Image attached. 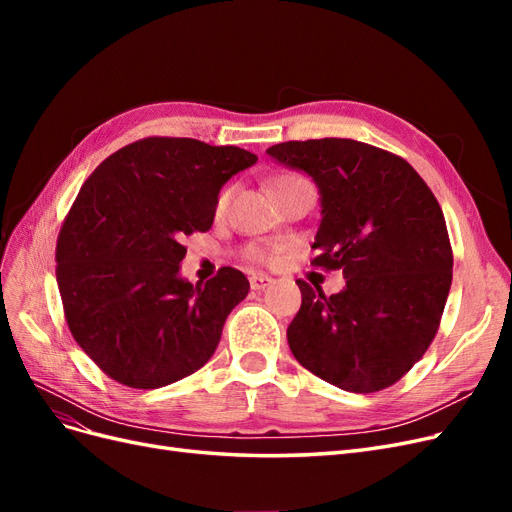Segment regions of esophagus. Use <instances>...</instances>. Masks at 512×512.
Listing matches in <instances>:
<instances>
[{
    "mask_svg": "<svg viewBox=\"0 0 512 512\" xmlns=\"http://www.w3.org/2000/svg\"><path fill=\"white\" fill-rule=\"evenodd\" d=\"M273 284V277H269V275H265V273H252L250 275V286H252V290H265V288H269Z\"/></svg>",
    "mask_w": 512,
    "mask_h": 512,
    "instance_id": "esophagus-1",
    "label": "esophagus"
}]
</instances>
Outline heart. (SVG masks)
Here are the masks:
<instances>
[{
    "instance_id": "heart-1",
    "label": "heart",
    "mask_w": 512,
    "mask_h": 512,
    "mask_svg": "<svg viewBox=\"0 0 512 512\" xmlns=\"http://www.w3.org/2000/svg\"><path fill=\"white\" fill-rule=\"evenodd\" d=\"M286 179H292V177H280V179H277L275 183H282V181H286ZM230 196H232V188L222 190V194L218 196V205H215V209H218V213H224V211L228 209ZM247 256H250V258H256V260H267V258H269L265 252L256 250V247H252V250H247Z\"/></svg>"
}]
</instances>
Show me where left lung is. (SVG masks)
I'll list each match as a JSON object with an SVG mask.
<instances>
[{
	"label": "left lung",
	"mask_w": 512,
	"mask_h": 512,
	"mask_svg": "<svg viewBox=\"0 0 512 512\" xmlns=\"http://www.w3.org/2000/svg\"><path fill=\"white\" fill-rule=\"evenodd\" d=\"M267 153L318 185L312 265L346 277L331 297L297 280L294 359L344 391H382L425 354L451 290L453 250L438 200L404 158L352 138L288 141Z\"/></svg>",
	"instance_id": "8db88e82"
}]
</instances>
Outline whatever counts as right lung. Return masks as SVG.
Masks as SVG:
<instances>
[{
  "instance_id": "1",
  "label": "right lung",
  "mask_w": 512,
  "mask_h": 512,
  "mask_svg": "<svg viewBox=\"0 0 512 512\" xmlns=\"http://www.w3.org/2000/svg\"><path fill=\"white\" fill-rule=\"evenodd\" d=\"M256 160L239 147L149 136L83 183L59 230L55 273L72 337L108 378L160 389L211 359L250 282L232 267L205 284L183 280V239L211 228L222 185Z\"/></svg>"
}]
</instances>
